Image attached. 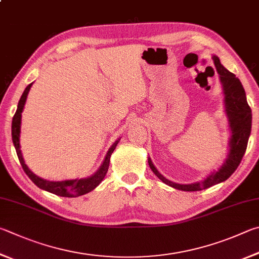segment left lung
Segmentation results:
<instances>
[{"mask_svg":"<svg viewBox=\"0 0 259 259\" xmlns=\"http://www.w3.org/2000/svg\"><path fill=\"white\" fill-rule=\"evenodd\" d=\"M214 61L216 71L220 76L224 95V109L228 116V123L231 136L229 139V153L222 165L214 172H210L204 180L197 181L188 185H181L170 181L154 166L150 157H148V165L152 168L154 175L159 180L175 189L182 191H199L218 185L227 180L230 176L237 170L239 164L246 152L249 136L251 131V110L247 103L246 92L240 80L232 72L225 69L220 62L216 55L211 56Z\"/></svg>","mask_w":259,"mask_h":259,"instance_id":"obj_1","label":"left lung"}]
</instances>
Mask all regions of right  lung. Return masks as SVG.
Here are the masks:
<instances>
[{
    "instance_id": "obj_1",
    "label": "right lung",
    "mask_w": 259,
    "mask_h": 259,
    "mask_svg": "<svg viewBox=\"0 0 259 259\" xmlns=\"http://www.w3.org/2000/svg\"><path fill=\"white\" fill-rule=\"evenodd\" d=\"M31 86H32V82L28 84L25 89V92L22 93L20 101H19V103H18L16 114L12 119V126H11L12 142H13V145H15L18 158H19V161H20L23 171L26 172V175L29 177L30 180L34 182L37 187L45 191L51 192V194L58 195L61 197H70V198L88 194V192H91L92 190L95 189V188L103 181V179H104L107 170H109L111 155H112V153H113V150L115 149L116 145L119 144L120 139H117L116 142L111 146L109 152L106 153V156L104 158V161H103L102 165L91 177L81 178V179H72V180H64V181H49V180H45V179H43V178H39L38 176H36L35 173L30 171L29 167L27 166V164L25 163V159H23V157H22V153L20 149L21 113L23 111V107H25L28 93H29Z\"/></svg>"
}]
</instances>
